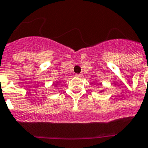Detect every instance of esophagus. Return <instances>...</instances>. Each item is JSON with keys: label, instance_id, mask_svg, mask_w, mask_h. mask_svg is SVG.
<instances>
[{"label": "esophagus", "instance_id": "esophagus-1", "mask_svg": "<svg viewBox=\"0 0 148 148\" xmlns=\"http://www.w3.org/2000/svg\"><path fill=\"white\" fill-rule=\"evenodd\" d=\"M76 76L77 77H82V74H76Z\"/></svg>", "mask_w": 148, "mask_h": 148}]
</instances>
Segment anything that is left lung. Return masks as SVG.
<instances>
[{
	"instance_id": "1",
	"label": "left lung",
	"mask_w": 148,
	"mask_h": 148,
	"mask_svg": "<svg viewBox=\"0 0 148 148\" xmlns=\"http://www.w3.org/2000/svg\"><path fill=\"white\" fill-rule=\"evenodd\" d=\"M103 90H102V91H100V92H103Z\"/></svg>"
}]
</instances>
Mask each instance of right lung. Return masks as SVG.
<instances>
[{
    "mask_svg": "<svg viewBox=\"0 0 148 148\" xmlns=\"http://www.w3.org/2000/svg\"><path fill=\"white\" fill-rule=\"evenodd\" d=\"M57 83H58V82H57Z\"/></svg>",
    "mask_w": 148,
    "mask_h": 148,
    "instance_id": "add662e5",
    "label": "right lung"
}]
</instances>
